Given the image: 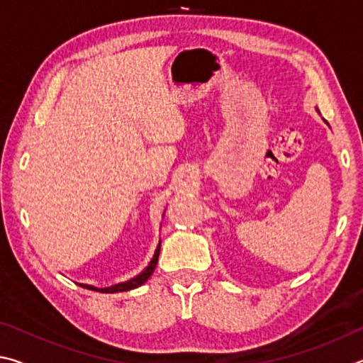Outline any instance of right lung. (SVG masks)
<instances>
[{
  "label": "right lung",
  "instance_id": "1",
  "mask_svg": "<svg viewBox=\"0 0 363 363\" xmlns=\"http://www.w3.org/2000/svg\"><path fill=\"white\" fill-rule=\"evenodd\" d=\"M158 255H160V245L158 248L155 250V255H153V259L150 261L149 266L144 269V272H140L138 277H134L128 281H123V284L118 285H113V286H107V288H94V286H89V285H82L83 288H88V290H94V291H102V293H118V291H130L133 288H138L143 284H145L147 280H149L150 275L153 274V270H155L157 266V261H158Z\"/></svg>",
  "mask_w": 363,
  "mask_h": 363
}]
</instances>
